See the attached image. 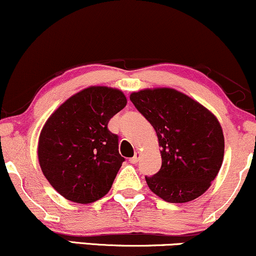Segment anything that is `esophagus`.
<instances>
[{"label": "esophagus", "mask_w": 256, "mask_h": 256, "mask_svg": "<svg viewBox=\"0 0 256 256\" xmlns=\"http://www.w3.org/2000/svg\"><path fill=\"white\" fill-rule=\"evenodd\" d=\"M140 152H135V154H134V157H132L130 159H129V162H130L132 164H136L138 162H139V159H140Z\"/></svg>", "instance_id": "esophagus-1"}]
</instances>
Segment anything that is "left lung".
<instances>
[{
	"label": "left lung",
	"mask_w": 256,
	"mask_h": 256,
	"mask_svg": "<svg viewBox=\"0 0 256 256\" xmlns=\"http://www.w3.org/2000/svg\"><path fill=\"white\" fill-rule=\"evenodd\" d=\"M130 100L154 128L162 148L160 170L145 176L150 189L168 202L202 195L224 157V135L216 116L172 88L134 92Z\"/></svg>",
	"instance_id": "8db88e82"
}]
</instances>
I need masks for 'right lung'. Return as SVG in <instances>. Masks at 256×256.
I'll use <instances>...</instances> for the list:
<instances>
[{
  "mask_svg": "<svg viewBox=\"0 0 256 256\" xmlns=\"http://www.w3.org/2000/svg\"><path fill=\"white\" fill-rule=\"evenodd\" d=\"M126 104L118 90L88 87L66 100L45 123L39 164L67 200L91 204L110 190L124 158L118 152V135L108 123Z\"/></svg>",
  "mask_w": 256,
  "mask_h": 256,
  "instance_id": "add662e5",
  "label": "right lung"
}]
</instances>
